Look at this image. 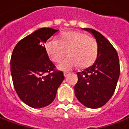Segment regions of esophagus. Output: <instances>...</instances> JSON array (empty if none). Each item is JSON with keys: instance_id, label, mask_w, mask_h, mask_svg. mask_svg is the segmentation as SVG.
<instances>
[{"instance_id": "1", "label": "esophagus", "mask_w": 129, "mask_h": 129, "mask_svg": "<svg viewBox=\"0 0 129 129\" xmlns=\"http://www.w3.org/2000/svg\"><path fill=\"white\" fill-rule=\"evenodd\" d=\"M69 75V74L68 73H66V72L64 73V77H67Z\"/></svg>"}]
</instances>
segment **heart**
Here are the masks:
<instances>
[{
	"instance_id": "b5f03b06",
	"label": "heart",
	"mask_w": 129,
	"mask_h": 129,
	"mask_svg": "<svg viewBox=\"0 0 129 129\" xmlns=\"http://www.w3.org/2000/svg\"><path fill=\"white\" fill-rule=\"evenodd\" d=\"M47 54L54 62L58 63L68 54L69 56L58 66L69 71L79 66L87 68L94 63L98 54V44L93 37L81 31L62 33L59 40L51 39L45 45Z\"/></svg>"
}]
</instances>
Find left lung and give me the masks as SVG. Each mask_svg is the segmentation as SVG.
I'll use <instances>...</instances> for the list:
<instances>
[{"label":"left lung","mask_w":129,"mask_h":129,"mask_svg":"<svg viewBox=\"0 0 129 129\" xmlns=\"http://www.w3.org/2000/svg\"><path fill=\"white\" fill-rule=\"evenodd\" d=\"M92 34L98 44L94 63L77 73L75 94L82 105L96 109L106 104L116 90L120 75L118 53L111 43L95 30L84 28Z\"/></svg>","instance_id":"8db88e82"}]
</instances>
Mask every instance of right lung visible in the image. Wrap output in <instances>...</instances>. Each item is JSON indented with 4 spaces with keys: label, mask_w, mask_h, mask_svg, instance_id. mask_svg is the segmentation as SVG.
<instances>
[{
    "label": "right lung",
    "mask_w": 129,
    "mask_h": 129,
    "mask_svg": "<svg viewBox=\"0 0 129 129\" xmlns=\"http://www.w3.org/2000/svg\"><path fill=\"white\" fill-rule=\"evenodd\" d=\"M58 30L41 28L17 43L11 58V73L17 95L33 108L53 102L64 79L63 72L55 69L45 47L47 39Z\"/></svg>",
    "instance_id": "obj_1"
}]
</instances>
